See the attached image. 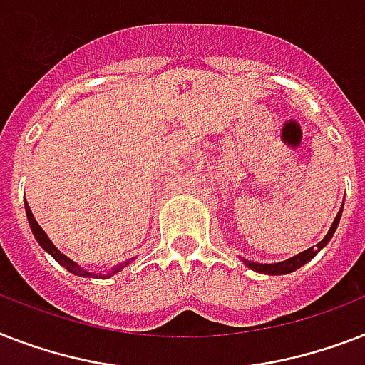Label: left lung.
<instances>
[{"label": "left lung", "instance_id": "obj_1", "mask_svg": "<svg viewBox=\"0 0 365 365\" xmlns=\"http://www.w3.org/2000/svg\"><path fill=\"white\" fill-rule=\"evenodd\" d=\"M341 214H343V208L339 210V214L335 216L334 223H331V227H329L328 235L324 237L320 242L317 244V246H311V248H307L305 252H301V254L294 255V257H289V259L286 261H280V263H254V261H248V259H242L244 263H246V267L248 269H252V271L255 272H263V274H288V272H294L297 271L301 265H305L307 261H311L314 255L320 252V250L326 246V244L329 242V239L334 237L335 229H337V225H339V220H341Z\"/></svg>", "mask_w": 365, "mask_h": 365}]
</instances>
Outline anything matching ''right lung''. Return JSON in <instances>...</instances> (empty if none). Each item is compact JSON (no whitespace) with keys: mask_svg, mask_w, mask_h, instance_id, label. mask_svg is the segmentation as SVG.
<instances>
[{"mask_svg":"<svg viewBox=\"0 0 365 365\" xmlns=\"http://www.w3.org/2000/svg\"><path fill=\"white\" fill-rule=\"evenodd\" d=\"M26 216H28V222H30L31 233H34V237H36V239H37L39 246H41V248L45 250V252H48V254L53 255L54 259L58 261L60 265L66 267V269H68V271H70V272H73L76 277H83V278H85V277H88V278H91V277L110 278L111 274H115V272H119V271H121V269H125V267L128 265V263H130V259L123 261V263H119V265H117V267H113V269H111V271L108 272V274H94V272L85 271V269H83L81 265H77L76 261H71L70 257H68V255L62 254V252H60V250L56 248V246H54L53 242H51V239H48V237H47V233H45V231H43V229L39 227V223L36 222V217H34V214H31L28 202H26Z\"/></svg>","mask_w":365,"mask_h":365,"instance_id":"add662e5","label":"right lung"}]
</instances>
